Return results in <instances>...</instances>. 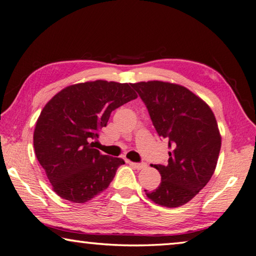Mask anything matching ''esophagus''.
<instances>
[{"label":"esophagus","mask_w":256,"mask_h":256,"mask_svg":"<svg viewBox=\"0 0 256 256\" xmlns=\"http://www.w3.org/2000/svg\"><path fill=\"white\" fill-rule=\"evenodd\" d=\"M130 164H131L133 168H136L138 170H142V169L146 168V162H140V164H136V162H130Z\"/></svg>","instance_id":"34e87169"}]
</instances>
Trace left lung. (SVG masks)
<instances>
[{
    "label": "left lung",
    "mask_w": 256,
    "mask_h": 256,
    "mask_svg": "<svg viewBox=\"0 0 256 256\" xmlns=\"http://www.w3.org/2000/svg\"><path fill=\"white\" fill-rule=\"evenodd\" d=\"M146 104L153 126L169 141L166 164L152 166L161 174L156 189L144 190L158 205L179 207L210 180L222 138L210 108L187 88L159 80L132 84Z\"/></svg>",
    "instance_id": "obj_1"
}]
</instances>
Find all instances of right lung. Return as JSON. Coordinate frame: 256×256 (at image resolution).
<instances>
[{
  "instance_id": "add662e5",
  "label": "right lung",
  "mask_w": 256,
  "mask_h": 256,
  "mask_svg": "<svg viewBox=\"0 0 256 256\" xmlns=\"http://www.w3.org/2000/svg\"><path fill=\"white\" fill-rule=\"evenodd\" d=\"M131 84L96 80L68 86L41 110L34 133V146L54 192L82 204L104 192L120 158L94 148L110 113L138 95Z\"/></svg>"
}]
</instances>
